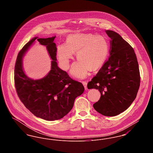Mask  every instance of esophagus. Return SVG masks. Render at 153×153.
I'll list each match as a JSON object with an SVG mask.
<instances>
[{
    "label": "esophagus",
    "mask_w": 153,
    "mask_h": 153,
    "mask_svg": "<svg viewBox=\"0 0 153 153\" xmlns=\"http://www.w3.org/2000/svg\"><path fill=\"white\" fill-rule=\"evenodd\" d=\"M82 84L84 85V87L85 89H87V81H82Z\"/></svg>",
    "instance_id": "esophagus-1"
}]
</instances>
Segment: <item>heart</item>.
<instances>
[{
	"label": "heart",
	"instance_id": "b5f03b06",
	"mask_svg": "<svg viewBox=\"0 0 153 153\" xmlns=\"http://www.w3.org/2000/svg\"><path fill=\"white\" fill-rule=\"evenodd\" d=\"M109 46L103 36L93 34H74L69 35L67 43L60 44L57 48V55L63 69H68L70 61L77 51L78 61L73 63L71 73L82 78L91 69H97L103 65L108 58Z\"/></svg>",
	"mask_w": 153,
	"mask_h": 153
}]
</instances>
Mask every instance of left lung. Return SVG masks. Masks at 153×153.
Here are the masks:
<instances>
[{"instance_id":"1","label":"left lung","mask_w":153,"mask_h":153,"mask_svg":"<svg viewBox=\"0 0 153 153\" xmlns=\"http://www.w3.org/2000/svg\"><path fill=\"white\" fill-rule=\"evenodd\" d=\"M110 56L98 73L88 82V89H98L101 96L93 105L104 116L114 117L127 109L137 97L140 85L138 62L133 48L122 36L106 30Z\"/></svg>"}]
</instances>
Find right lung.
I'll return each mask as SVG.
<instances>
[{"instance_id": "obj_1", "label": "right lung", "mask_w": 153, "mask_h": 153, "mask_svg": "<svg viewBox=\"0 0 153 153\" xmlns=\"http://www.w3.org/2000/svg\"><path fill=\"white\" fill-rule=\"evenodd\" d=\"M55 38L31 39L19 52L15 65V86L21 101L36 117L48 121L65 117L72 109L75 99L84 91L81 82L71 79L58 67ZM36 40L47 47L52 61L48 74L42 79L33 80L24 72L22 58Z\"/></svg>"}]
</instances>
